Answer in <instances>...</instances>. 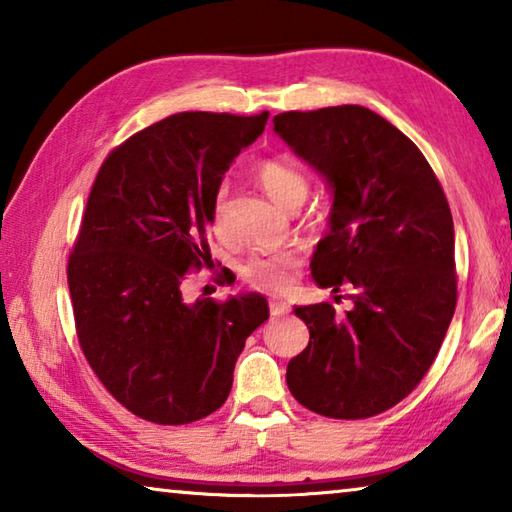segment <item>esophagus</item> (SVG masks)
Returning a JSON list of instances; mask_svg holds the SVG:
<instances>
[{
	"label": "esophagus",
	"instance_id": "34e87169",
	"mask_svg": "<svg viewBox=\"0 0 512 512\" xmlns=\"http://www.w3.org/2000/svg\"><path fill=\"white\" fill-rule=\"evenodd\" d=\"M268 309H271V316L273 318H280L284 314H289V305H287V302H280V300L268 302Z\"/></svg>",
	"mask_w": 512,
	"mask_h": 512
}]
</instances>
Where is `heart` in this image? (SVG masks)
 I'll return each instance as SVG.
<instances>
[{"label":"heart","instance_id":"heart-1","mask_svg":"<svg viewBox=\"0 0 512 512\" xmlns=\"http://www.w3.org/2000/svg\"><path fill=\"white\" fill-rule=\"evenodd\" d=\"M255 176L275 203L282 207H300L309 194V178L300 169L284 160H262L257 164ZM225 196H228V187H219L214 196L212 207V225L219 237H225ZM302 266V255L296 250H282V253L271 255H257L241 268V275L253 289L266 291V293H284L291 289L293 280Z\"/></svg>","mask_w":512,"mask_h":512}]
</instances>
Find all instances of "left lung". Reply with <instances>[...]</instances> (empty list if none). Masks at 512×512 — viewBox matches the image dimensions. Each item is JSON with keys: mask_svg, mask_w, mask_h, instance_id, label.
Returning a JSON list of instances; mask_svg holds the SVG:
<instances>
[{"mask_svg": "<svg viewBox=\"0 0 512 512\" xmlns=\"http://www.w3.org/2000/svg\"><path fill=\"white\" fill-rule=\"evenodd\" d=\"M273 124L334 189L311 275L323 289H352L345 316L329 302L293 309L309 345L289 361V391L325 418H372L420 384L452 323V210L422 151L377 112L291 110Z\"/></svg>", "mask_w": 512, "mask_h": 512, "instance_id": "1", "label": "left lung"}]
</instances>
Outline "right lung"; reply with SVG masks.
<instances>
[{
	"mask_svg": "<svg viewBox=\"0 0 512 512\" xmlns=\"http://www.w3.org/2000/svg\"><path fill=\"white\" fill-rule=\"evenodd\" d=\"M268 112H178L128 137L94 178L67 259L79 345L115 400L155 424L221 409L246 339L268 318L259 293L183 300L212 262L214 196Z\"/></svg>",
	"mask_w": 512,
	"mask_h": 512,
	"instance_id": "right-lung-1",
	"label": "right lung"
}]
</instances>
